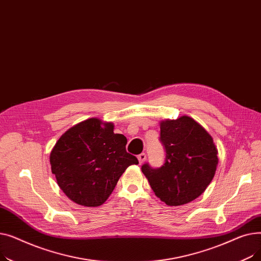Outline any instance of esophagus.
I'll list each match as a JSON object with an SVG mask.
<instances>
[{"mask_svg":"<svg viewBox=\"0 0 261 261\" xmlns=\"http://www.w3.org/2000/svg\"><path fill=\"white\" fill-rule=\"evenodd\" d=\"M138 159H139L140 164H143L145 162V160H146V154L145 153H141V154H139Z\"/></svg>","mask_w":261,"mask_h":261,"instance_id":"1","label":"esophagus"}]
</instances>
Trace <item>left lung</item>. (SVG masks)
<instances>
[{
	"label": "left lung",
	"instance_id": "obj_1",
	"mask_svg": "<svg viewBox=\"0 0 261 261\" xmlns=\"http://www.w3.org/2000/svg\"><path fill=\"white\" fill-rule=\"evenodd\" d=\"M161 142L166 149L164 165L142 166L153 193L169 206H180L201 196L218 165V149L212 135L189 116L160 121Z\"/></svg>",
	"mask_w": 261,
	"mask_h": 261
}]
</instances>
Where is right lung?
Returning a JSON list of instances; mask_svg holds the SVG:
<instances>
[{
    "label": "right lung",
    "mask_w": 261,
    "mask_h": 261,
    "mask_svg": "<svg viewBox=\"0 0 261 261\" xmlns=\"http://www.w3.org/2000/svg\"><path fill=\"white\" fill-rule=\"evenodd\" d=\"M126 145V136L114 133L113 122L92 117L77 123L60 136L49 154L58 186L82 206H99L123 171L139 164Z\"/></svg>",
    "instance_id": "1"
}]
</instances>
